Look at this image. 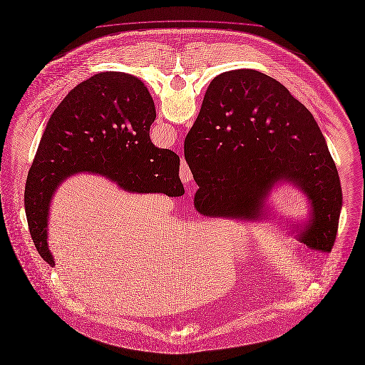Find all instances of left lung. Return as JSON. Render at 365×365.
Here are the masks:
<instances>
[{"mask_svg": "<svg viewBox=\"0 0 365 365\" xmlns=\"http://www.w3.org/2000/svg\"><path fill=\"white\" fill-rule=\"evenodd\" d=\"M184 155L200 214L257 218L272 188L291 182L312 206L292 235L312 249H332L342 209L335 162L310 111L274 78L251 68L214 78Z\"/></svg>", "mask_w": 365, "mask_h": 365, "instance_id": "8db88e82", "label": "left lung"}]
</instances>
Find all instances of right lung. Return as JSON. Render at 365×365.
Instances as JSON below:
<instances>
[{"label": "right lung", "mask_w": 365, "mask_h": 365, "mask_svg": "<svg viewBox=\"0 0 365 365\" xmlns=\"http://www.w3.org/2000/svg\"><path fill=\"white\" fill-rule=\"evenodd\" d=\"M154 100L138 78L100 73L77 85L53 111L27 175L24 209L39 255L48 249V215L58 185L70 175H104L123 191L184 195L180 158L155 147L150 128Z\"/></svg>", "instance_id": "obj_1"}]
</instances>
